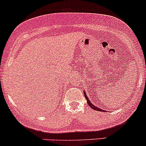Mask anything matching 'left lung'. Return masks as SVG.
<instances>
[{"mask_svg":"<svg viewBox=\"0 0 146 146\" xmlns=\"http://www.w3.org/2000/svg\"><path fill=\"white\" fill-rule=\"evenodd\" d=\"M83 94H84V96H85V97H86V100H87V103H88V106H90V107L91 108H92L93 110H96V111H101V112H105V110H104L100 109L99 108L96 107V106H94V105H93L92 104V103H91V101H90V99H88V95L86 94V92H85V91H83Z\"/></svg>","mask_w":146,"mask_h":146,"instance_id":"8db88e82","label":"left lung"}]
</instances>
